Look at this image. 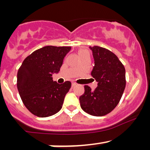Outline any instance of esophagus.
<instances>
[{"label":"esophagus","instance_id":"34e87169","mask_svg":"<svg viewBox=\"0 0 150 150\" xmlns=\"http://www.w3.org/2000/svg\"><path fill=\"white\" fill-rule=\"evenodd\" d=\"M75 86H76V83H72V88L75 87Z\"/></svg>","mask_w":150,"mask_h":150}]
</instances>
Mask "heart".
I'll list each match as a JSON object with an SVG mask.
<instances>
[{
    "mask_svg": "<svg viewBox=\"0 0 150 150\" xmlns=\"http://www.w3.org/2000/svg\"><path fill=\"white\" fill-rule=\"evenodd\" d=\"M78 54H79V56H82L85 55V54H88V52L87 50L86 49H81L78 51Z\"/></svg>",
    "mask_w": 150,
    "mask_h": 150,
    "instance_id": "b5f03b06",
    "label": "heart"
}]
</instances>
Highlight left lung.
Segmentation results:
<instances>
[{
	"instance_id": "1",
	"label": "left lung",
	"mask_w": 150,
	"mask_h": 150,
	"mask_svg": "<svg viewBox=\"0 0 150 150\" xmlns=\"http://www.w3.org/2000/svg\"><path fill=\"white\" fill-rule=\"evenodd\" d=\"M89 48L94 59L91 75L98 86L92 91L88 86H85L80 103L86 112L104 116L112 111L121 99L126 83L125 69L117 56L110 50L97 46Z\"/></svg>"
}]
</instances>
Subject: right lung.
<instances>
[{"label":"right lung","mask_w":150,"mask_h":150,"mask_svg":"<svg viewBox=\"0 0 150 150\" xmlns=\"http://www.w3.org/2000/svg\"><path fill=\"white\" fill-rule=\"evenodd\" d=\"M70 46H47L32 53L17 72V88L27 109L35 115L49 117L62 107L71 82L59 84L52 75L58 73Z\"/></svg>","instance_id":"obj_1"}]
</instances>
